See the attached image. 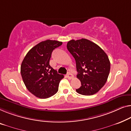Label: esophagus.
Here are the masks:
<instances>
[{"label": "esophagus", "instance_id": "esophagus-1", "mask_svg": "<svg viewBox=\"0 0 131 131\" xmlns=\"http://www.w3.org/2000/svg\"><path fill=\"white\" fill-rule=\"evenodd\" d=\"M67 78L69 79H72L74 78V75L72 74L71 73H70V72H69V73H67Z\"/></svg>", "mask_w": 131, "mask_h": 131}]
</instances>
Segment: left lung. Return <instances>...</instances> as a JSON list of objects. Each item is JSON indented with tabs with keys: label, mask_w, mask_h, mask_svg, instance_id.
<instances>
[{
	"label": "left lung",
	"mask_w": 131,
	"mask_h": 131,
	"mask_svg": "<svg viewBox=\"0 0 131 131\" xmlns=\"http://www.w3.org/2000/svg\"><path fill=\"white\" fill-rule=\"evenodd\" d=\"M67 48L74 58L81 87L78 93L90 96L103 88L109 76L111 63L105 51L95 43L82 38L69 41Z\"/></svg>",
	"instance_id": "1"
}]
</instances>
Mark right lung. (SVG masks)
Segmentation results:
<instances>
[{
    "label": "right lung",
    "mask_w": 131,
    "mask_h": 131,
    "mask_svg": "<svg viewBox=\"0 0 131 131\" xmlns=\"http://www.w3.org/2000/svg\"><path fill=\"white\" fill-rule=\"evenodd\" d=\"M62 42L55 40L42 41L32 48L25 57L20 73L28 90L36 97L47 99L54 95L64 75L50 65L52 51Z\"/></svg>",
    "instance_id": "obj_1"
}]
</instances>
